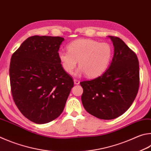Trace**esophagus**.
Masks as SVG:
<instances>
[{
  "instance_id": "34e87169",
  "label": "esophagus",
  "mask_w": 151,
  "mask_h": 151,
  "mask_svg": "<svg viewBox=\"0 0 151 151\" xmlns=\"http://www.w3.org/2000/svg\"><path fill=\"white\" fill-rule=\"evenodd\" d=\"M74 83H75V84H79V83H80V81H79L78 80H77V79H75L74 80Z\"/></svg>"
}]
</instances>
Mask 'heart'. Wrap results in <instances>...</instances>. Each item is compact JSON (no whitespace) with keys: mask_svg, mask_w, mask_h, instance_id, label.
I'll return each mask as SVG.
<instances>
[{"mask_svg":"<svg viewBox=\"0 0 151 151\" xmlns=\"http://www.w3.org/2000/svg\"><path fill=\"white\" fill-rule=\"evenodd\" d=\"M68 51L58 53L63 69L71 74L77 65V74L85 73L87 77L95 78L106 70L111 61L113 48L108 43H100L92 39H78L67 45Z\"/></svg>","mask_w":151,"mask_h":151,"instance_id":"1","label":"heart"}]
</instances>
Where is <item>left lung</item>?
Masks as SVG:
<instances>
[{
	"label": "left lung",
	"instance_id": "left-lung-1",
	"mask_svg": "<svg viewBox=\"0 0 151 151\" xmlns=\"http://www.w3.org/2000/svg\"><path fill=\"white\" fill-rule=\"evenodd\" d=\"M114 54L109 68L91 81L81 82V100L90 114L102 119L122 116L135 100L139 87V60L120 38L109 36Z\"/></svg>",
	"mask_w": 151,
	"mask_h": 151
}]
</instances>
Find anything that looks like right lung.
<instances>
[{"label": "right lung", "instance_id": "right-lung-1", "mask_svg": "<svg viewBox=\"0 0 151 151\" xmlns=\"http://www.w3.org/2000/svg\"><path fill=\"white\" fill-rule=\"evenodd\" d=\"M63 41L58 36L29 37L11 57L13 100L21 113L37 124L50 122L61 114L74 86L58 57Z\"/></svg>", "mask_w": 151, "mask_h": 151}]
</instances>
